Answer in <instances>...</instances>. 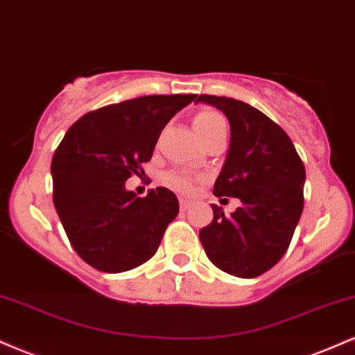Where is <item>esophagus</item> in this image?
<instances>
[{
    "mask_svg": "<svg viewBox=\"0 0 355 355\" xmlns=\"http://www.w3.org/2000/svg\"><path fill=\"white\" fill-rule=\"evenodd\" d=\"M190 205H191L190 200H187V198H180V209H182V211L189 210Z\"/></svg>",
    "mask_w": 355,
    "mask_h": 355,
    "instance_id": "34e87169",
    "label": "esophagus"
}]
</instances>
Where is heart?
I'll return each instance as SVG.
<instances>
[{
	"mask_svg": "<svg viewBox=\"0 0 355 355\" xmlns=\"http://www.w3.org/2000/svg\"><path fill=\"white\" fill-rule=\"evenodd\" d=\"M218 126H225V120H223L222 115H218L217 112H211V110H203V112L197 113L193 118V128L200 138L209 135L210 132H214ZM165 182L178 191H190L191 187H193V178L185 172L166 173Z\"/></svg>",
	"mask_w": 355,
	"mask_h": 355,
	"instance_id": "1",
	"label": "heart"
}]
</instances>
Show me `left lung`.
I'll list each match as a JSON object with an SVG mask.
<instances>
[{
    "instance_id": "8db88e82",
    "label": "left lung",
    "mask_w": 355,
    "mask_h": 355,
    "mask_svg": "<svg viewBox=\"0 0 355 355\" xmlns=\"http://www.w3.org/2000/svg\"><path fill=\"white\" fill-rule=\"evenodd\" d=\"M229 118L230 145L214 185L217 197L242 202L200 230L210 262L240 279L262 275L282 259L304 209L305 168L287 133L260 110L227 96L200 95Z\"/></svg>"
}]
</instances>
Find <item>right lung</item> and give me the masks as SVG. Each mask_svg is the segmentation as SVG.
<instances>
[{
    "label": "right lung",
    "mask_w": 355,
    "mask_h": 355,
    "mask_svg": "<svg viewBox=\"0 0 355 355\" xmlns=\"http://www.w3.org/2000/svg\"><path fill=\"white\" fill-rule=\"evenodd\" d=\"M197 95H152L89 112L70 126L51 160L53 203L70 243L107 274L152 259L178 215L164 187L144 198L125 189L152 158L165 125Z\"/></svg>",
    "instance_id": "1"
}]
</instances>
